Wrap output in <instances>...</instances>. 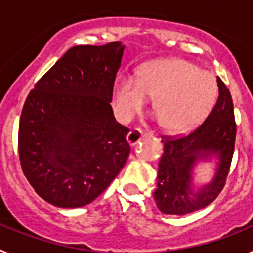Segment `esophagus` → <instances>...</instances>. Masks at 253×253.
<instances>
[{
  "label": "esophagus",
  "instance_id": "esophagus-1",
  "mask_svg": "<svg viewBox=\"0 0 253 253\" xmlns=\"http://www.w3.org/2000/svg\"><path fill=\"white\" fill-rule=\"evenodd\" d=\"M143 137H146V134L143 133L142 130H139V129H134V130L129 131L128 135H126V142H128L130 146H134V144H137Z\"/></svg>",
  "mask_w": 253,
  "mask_h": 253
}]
</instances>
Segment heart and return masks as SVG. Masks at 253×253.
<instances>
[{
	"label": "heart",
	"instance_id": "heart-1",
	"mask_svg": "<svg viewBox=\"0 0 253 253\" xmlns=\"http://www.w3.org/2000/svg\"><path fill=\"white\" fill-rule=\"evenodd\" d=\"M154 97L153 111L162 128L181 134L195 129L213 110L218 97L215 77L178 58L153 60L138 72V80L122 77L115 86V113L128 120Z\"/></svg>",
	"mask_w": 253,
	"mask_h": 253
}]
</instances>
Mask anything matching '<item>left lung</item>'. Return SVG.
<instances>
[{
  "mask_svg": "<svg viewBox=\"0 0 253 253\" xmlns=\"http://www.w3.org/2000/svg\"><path fill=\"white\" fill-rule=\"evenodd\" d=\"M216 82L218 100L203 124L185 137L162 140L163 154L153 196L163 214L185 215L196 211L215 200L224 187L233 157L236 122L231 92L219 77ZM213 157L217 158L213 178L196 187L193 182L196 165Z\"/></svg>",
  "mask_w": 253,
  "mask_h": 253,
  "instance_id": "obj_1",
  "label": "left lung"
}]
</instances>
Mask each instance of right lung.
Segmentation results:
<instances>
[{
  "label": "right lung",
  "mask_w": 253,
  "mask_h": 253,
  "mask_svg": "<svg viewBox=\"0 0 253 253\" xmlns=\"http://www.w3.org/2000/svg\"><path fill=\"white\" fill-rule=\"evenodd\" d=\"M125 45H77L40 78L20 116L22 172L59 208L90 204L128 160L129 129L116 123L113 87Z\"/></svg>",
  "instance_id": "1"
}]
</instances>
